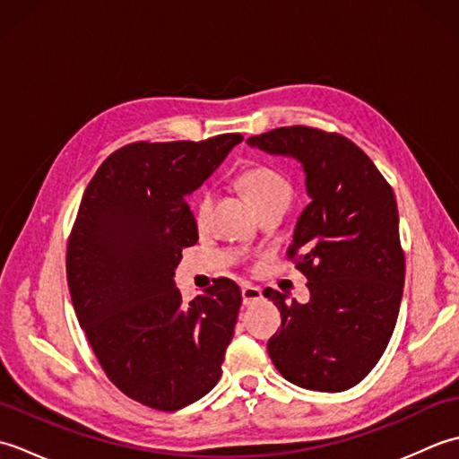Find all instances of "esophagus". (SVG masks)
<instances>
[{"mask_svg": "<svg viewBox=\"0 0 459 459\" xmlns=\"http://www.w3.org/2000/svg\"><path fill=\"white\" fill-rule=\"evenodd\" d=\"M260 299H262V290L260 288L250 286V284L242 286V304L252 306V304H256V301H260Z\"/></svg>", "mask_w": 459, "mask_h": 459, "instance_id": "esophagus-1", "label": "esophagus"}]
</instances>
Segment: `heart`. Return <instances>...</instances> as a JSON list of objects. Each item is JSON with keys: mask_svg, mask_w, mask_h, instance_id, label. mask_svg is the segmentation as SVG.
<instances>
[{"mask_svg": "<svg viewBox=\"0 0 459 459\" xmlns=\"http://www.w3.org/2000/svg\"><path fill=\"white\" fill-rule=\"evenodd\" d=\"M238 187L247 193V197L258 211L272 203H288L291 197V185L278 169L268 165L248 168L238 175ZM212 207V191L203 189L195 201V219L199 224L209 219Z\"/></svg>", "mask_w": 459, "mask_h": 459, "instance_id": "heart-1", "label": "heart"}]
</instances>
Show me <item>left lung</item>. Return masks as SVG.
I'll return each instance as SVG.
<instances>
[{"instance_id": "1", "label": "left lung", "mask_w": 459, "mask_h": 459, "mask_svg": "<svg viewBox=\"0 0 459 459\" xmlns=\"http://www.w3.org/2000/svg\"><path fill=\"white\" fill-rule=\"evenodd\" d=\"M248 143L296 158L311 199L288 248L311 296L298 304L264 291L281 316L270 359L301 388L347 391L383 357L401 309L404 250L393 187L359 145L335 132L286 126Z\"/></svg>"}]
</instances>
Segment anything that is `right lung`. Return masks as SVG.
<instances>
[{"label": "right lung", "instance_id": "1", "mask_svg": "<svg viewBox=\"0 0 459 459\" xmlns=\"http://www.w3.org/2000/svg\"><path fill=\"white\" fill-rule=\"evenodd\" d=\"M242 140L134 142L102 161L66 247V281L106 377L132 401L173 412L219 383L240 288L212 280L183 304L173 274L199 240L185 197Z\"/></svg>", "mask_w": 459, "mask_h": 459}]
</instances>
